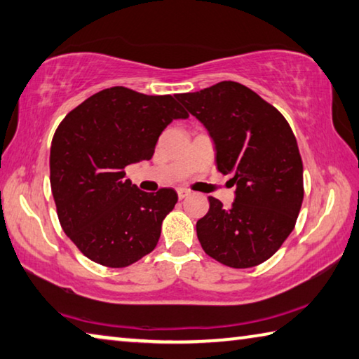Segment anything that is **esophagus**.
<instances>
[{
    "instance_id": "esophagus-1",
    "label": "esophagus",
    "mask_w": 359,
    "mask_h": 359,
    "mask_svg": "<svg viewBox=\"0 0 359 359\" xmlns=\"http://www.w3.org/2000/svg\"><path fill=\"white\" fill-rule=\"evenodd\" d=\"M187 196H191V191H187V189H183V187H181V189H178V198H180V200H183V198H186Z\"/></svg>"
}]
</instances>
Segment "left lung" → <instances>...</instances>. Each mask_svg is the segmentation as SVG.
<instances>
[{
    "label": "left lung",
    "instance_id": "left-lung-1",
    "mask_svg": "<svg viewBox=\"0 0 359 359\" xmlns=\"http://www.w3.org/2000/svg\"><path fill=\"white\" fill-rule=\"evenodd\" d=\"M176 99L208 130L216 165L236 186L230 208L208 197L197 221L206 254L230 268L268 260L292 233L303 203V161L287 119L236 81H219Z\"/></svg>",
    "mask_w": 359,
    "mask_h": 359
}]
</instances>
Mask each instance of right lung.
<instances>
[{
	"instance_id": "1",
	"label": "right lung",
	"mask_w": 359,
	"mask_h": 359,
	"mask_svg": "<svg viewBox=\"0 0 359 359\" xmlns=\"http://www.w3.org/2000/svg\"><path fill=\"white\" fill-rule=\"evenodd\" d=\"M187 116L172 96L113 86L62 119L50 148V184L62 230L88 259L124 268L156 248L178 196L172 187L140 191L124 168L149 161L162 130Z\"/></svg>"
}]
</instances>
